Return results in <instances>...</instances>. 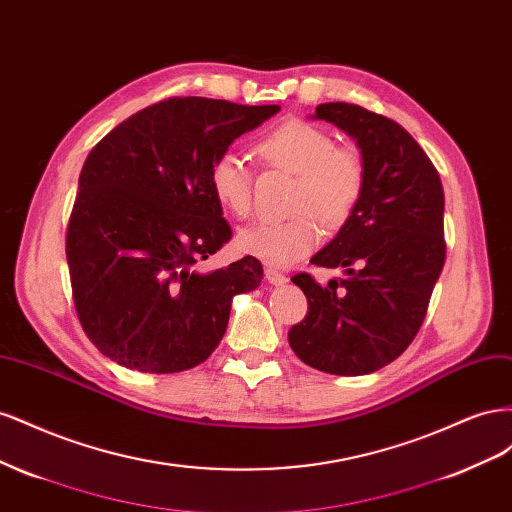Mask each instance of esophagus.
I'll return each instance as SVG.
<instances>
[{
	"mask_svg": "<svg viewBox=\"0 0 512 512\" xmlns=\"http://www.w3.org/2000/svg\"><path fill=\"white\" fill-rule=\"evenodd\" d=\"M265 277L269 280V284H273V286H282V284L288 282L286 273L277 271V269H273V267H267V269H265Z\"/></svg>",
	"mask_w": 512,
	"mask_h": 512,
	"instance_id": "34e87169",
	"label": "esophagus"
}]
</instances>
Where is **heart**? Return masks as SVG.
Listing matches in <instances>:
<instances>
[{
  "instance_id": "obj_1",
  "label": "heart",
  "mask_w": 512,
  "mask_h": 512,
  "mask_svg": "<svg viewBox=\"0 0 512 512\" xmlns=\"http://www.w3.org/2000/svg\"><path fill=\"white\" fill-rule=\"evenodd\" d=\"M271 168L294 175L288 220L245 226L237 235L239 252L273 267H288L314 252L324 224L342 226L359 207L367 164L359 149L335 145V138L312 121L286 119L262 134L254 145ZM209 188L218 205L245 218L252 211V170L235 151H222L211 162Z\"/></svg>"
}]
</instances>
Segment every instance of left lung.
Returning a JSON list of instances; mask_svg holds the SVG:
<instances>
[{
  "mask_svg": "<svg viewBox=\"0 0 512 512\" xmlns=\"http://www.w3.org/2000/svg\"><path fill=\"white\" fill-rule=\"evenodd\" d=\"M316 117L356 138L367 164L359 207L320 250L316 267H344L346 277L320 286L292 275L307 314L288 344L309 367L363 376L393 363L425 320L444 267V192L436 166L397 121L359 104L329 102Z\"/></svg>",
  "mask_w": 512,
  "mask_h": 512,
  "instance_id": "obj_1",
  "label": "left lung"
}]
</instances>
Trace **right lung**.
<instances>
[{
	"label": "right lung",
	"mask_w": 512,
	"mask_h": 512,
	"mask_svg": "<svg viewBox=\"0 0 512 512\" xmlns=\"http://www.w3.org/2000/svg\"><path fill=\"white\" fill-rule=\"evenodd\" d=\"M280 111L211 98H168L121 121L89 151L66 230L76 316L89 342L143 374L207 361L232 297L262 265L245 256L194 271L232 230L209 188L211 162Z\"/></svg>",
	"instance_id": "obj_1"
}]
</instances>
